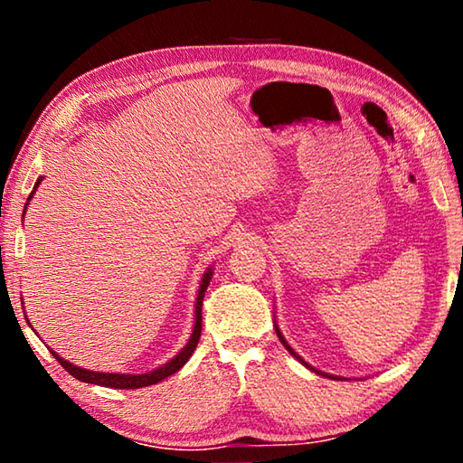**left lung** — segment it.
Segmentation results:
<instances>
[{"label": "left lung", "instance_id": "obj_1", "mask_svg": "<svg viewBox=\"0 0 463 463\" xmlns=\"http://www.w3.org/2000/svg\"><path fill=\"white\" fill-rule=\"evenodd\" d=\"M273 326H276V333H278V336H279V341H281V345H284V347H286V349L289 351V355H294V357L298 359V362H300L302 365H307L310 372H315V373H318V375H326V378H331V380H343V378H341V375H333V373L320 372V370H317V367H312V365H310L308 362H304V359H302L300 355H298V354H296V351H294L292 347H289V343L286 341V336H284V335H281V331H279V326H278V323H273Z\"/></svg>", "mask_w": 463, "mask_h": 463}]
</instances>
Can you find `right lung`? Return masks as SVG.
I'll use <instances>...</instances> for the list:
<instances>
[{
	"label": "right lung",
	"instance_id": "1",
	"mask_svg": "<svg viewBox=\"0 0 463 463\" xmlns=\"http://www.w3.org/2000/svg\"><path fill=\"white\" fill-rule=\"evenodd\" d=\"M43 175L36 179L34 184V190L30 192L28 195V202L26 206L33 200L34 192L38 190V185L43 182ZM26 213V208H24ZM213 268H208L203 271V276L200 279V288H198V294H195V304H194V328H192V335L190 339H187L185 347L179 351L175 357H171L167 364H163L159 367H155L151 372H145V373H109V372H91V370H85V367L75 365L71 362H67V359H62L57 351L49 349L52 357L57 359V362L65 367V370L77 378L80 382L85 383H96V386H106V388H120V390H135V388H145V386H153V383H159L161 380L169 378V375H174L175 372L182 370V367L187 364V359L192 357V354L198 347V341H200V333H202V300H203V294H206V289L210 286V279H213Z\"/></svg>",
	"mask_w": 463,
	"mask_h": 463
}]
</instances>
